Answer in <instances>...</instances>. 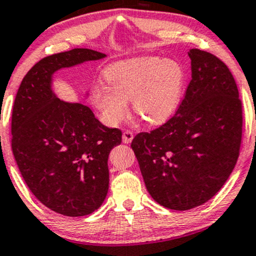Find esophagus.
<instances>
[{"mask_svg":"<svg viewBox=\"0 0 256 256\" xmlns=\"http://www.w3.org/2000/svg\"><path fill=\"white\" fill-rule=\"evenodd\" d=\"M133 138H134V136H133V133H132L130 130L123 132L122 140H123V142H124V144H130L132 140H133Z\"/></svg>","mask_w":256,"mask_h":256,"instance_id":"1","label":"esophagus"}]
</instances>
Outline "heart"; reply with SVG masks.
<instances>
[{"label": "heart", "instance_id": "heart-1", "mask_svg": "<svg viewBox=\"0 0 256 256\" xmlns=\"http://www.w3.org/2000/svg\"><path fill=\"white\" fill-rule=\"evenodd\" d=\"M108 82L92 90V102L108 126H117L127 116L128 100L134 112L150 124H162L182 104L186 74L174 59L140 56L114 62L105 70Z\"/></svg>", "mask_w": 256, "mask_h": 256}]
</instances>
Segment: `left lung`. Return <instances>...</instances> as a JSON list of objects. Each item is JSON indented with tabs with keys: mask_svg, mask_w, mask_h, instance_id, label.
<instances>
[{
	"mask_svg": "<svg viewBox=\"0 0 256 256\" xmlns=\"http://www.w3.org/2000/svg\"><path fill=\"white\" fill-rule=\"evenodd\" d=\"M188 56L192 80L176 112L132 142L148 194L174 210L196 208L219 192L242 140V102L231 71L208 52L194 48Z\"/></svg>",
	"mask_w": 256,
	"mask_h": 256,
	"instance_id": "1",
	"label": "left lung"
}]
</instances>
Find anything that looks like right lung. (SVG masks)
Masks as SVG:
<instances>
[{
	"mask_svg": "<svg viewBox=\"0 0 256 256\" xmlns=\"http://www.w3.org/2000/svg\"><path fill=\"white\" fill-rule=\"evenodd\" d=\"M105 56L87 48L46 56L25 74L14 100L12 150L22 179L42 204L66 216H84L102 204L108 154L122 133L105 127L88 106L59 99L53 74Z\"/></svg>",
	"mask_w": 256,
	"mask_h": 256,
	"instance_id": "1",
	"label": "right lung"
}]
</instances>
